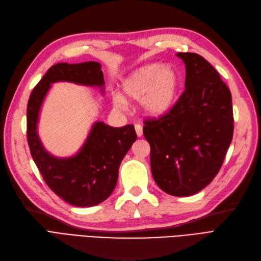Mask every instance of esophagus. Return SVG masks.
Instances as JSON below:
<instances>
[{
	"label": "esophagus",
	"mask_w": 261,
	"mask_h": 261,
	"mask_svg": "<svg viewBox=\"0 0 261 261\" xmlns=\"http://www.w3.org/2000/svg\"><path fill=\"white\" fill-rule=\"evenodd\" d=\"M135 130H136V134H137L138 137L143 136V126H141L140 124L135 125Z\"/></svg>",
	"instance_id": "34e87169"
}]
</instances>
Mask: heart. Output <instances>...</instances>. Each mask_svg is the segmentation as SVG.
I'll return each mask as SVG.
<instances>
[{
  "label": "heart",
  "instance_id": "b5f03b06",
  "mask_svg": "<svg viewBox=\"0 0 261 261\" xmlns=\"http://www.w3.org/2000/svg\"><path fill=\"white\" fill-rule=\"evenodd\" d=\"M180 75L171 65L150 63L126 76L121 85L122 96L115 94L114 105L123 107L125 100L138 101L141 111L149 116H162L174 107L178 97Z\"/></svg>",
  "mask_w": 261,
  "mask_h": 261
}]
</instances>
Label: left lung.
Listing matches in <instances>:
<instances>
[{"instance_id": "left-lung-1", "label": "left lung", "mask_w": 261, "mask_h": 261, "mask_svg": "<svg viewBox=\"0 0 261 261\" xmlns=\"http://www.w3.org/2000/svg\"><path fill=\"white\" fill-rule=\"evenodd\" d=\"M186 68L185 91L169 113L145 122L153 179L163 192H200L222 167L233 138L232 96L208 61L177 53Z\"/></svg>"}]
</instances>
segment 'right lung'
<instances>
[{
	"label": "right lung",
	"instance_id": "right-lung-1",
	"mask_svg": "<svg viewBox=\"0 0 261 261\" xmlns=\"http://www.w3.org/2000/svg\"><path fill=\"white\" fill-rule=\"evenodd\" d=\"M67 82L97 87L105 93V78L98 62L80 64L59 63L49 68L38 83L27 106V139L31 156L51 191L76 207H92L105 201L117 183L118 168L135 143L134 125L112 127L94 122L85 143L70 156L51 154L38 135L39 115L54 83Z\"/></svg>",
	"mask_w": 261,
	"mask_h": 261
}]
</instances>
